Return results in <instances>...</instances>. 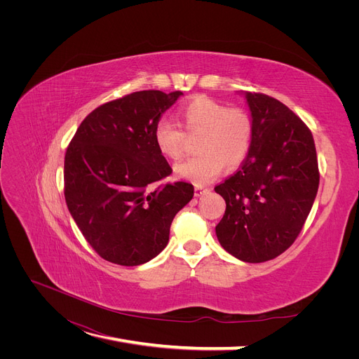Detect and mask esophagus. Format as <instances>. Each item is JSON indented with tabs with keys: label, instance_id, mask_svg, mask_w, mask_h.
<instances>
[{
	"label": "esophagus",
	"instance_id": "esophagus-1",
	"mask_svg": "<svg viewBox=\"0 0 359 359\" xmlns=\"http://www.w3.org/2000/svg\"><path fill=\"white\" fill-rule=\"evenodd\" d=\"M208 192V189H206V187H203V186H195V196H201V195H203V194H206Z\"/></svg>",
	"mask_w": 359,
	"mask_h": 359
}]
</instances>
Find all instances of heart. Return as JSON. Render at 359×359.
Returning <instances> with one entry per match:
<instances>
[{"label":"heart","instance_id":"1","mask_svg":"<svg viewBox=\"0 0 359 359\" xmlns=\"http://www.w3.org/2000/svg\"><path fill=\"white\" fill-rule=\"evenodd\" d=\"M180 125L189 137L199 135L195 151L198 156L177 163L175 172L180 179L198 186L217 179L222 167L240 165L250 153L255 125L246 110L230 109L210 97H196L182 106ZM154 142L168 158H179L186 135L172 121L160 119L154 126Z\"/></svg>","mask_w":359,"mask_h":359}]
</instances>
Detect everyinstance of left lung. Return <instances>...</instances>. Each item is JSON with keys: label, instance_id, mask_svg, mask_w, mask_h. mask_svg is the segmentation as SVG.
<instances>
[{"label": "left lung", "instance_id": "left-lung-1", "mask_svg": "<svg viewBox=\"0 0 359 359\" xmlns=\"http://www.w3.org/2000/svg\"><path fill=\"white\" fill-rule=\"evenodd\" d=\"M244 96L255 125L253 142L243 165L215 186L227 205L215 233L230 255L260 263L295 241L311 211L320 175L307 125L266 94Z\"/></svg>", "mask_w": 359, "mask_h": 359}]
</instances>
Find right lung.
<instances>
[{"label":"right lung","instance_id":"1","mask_svg":"<svg viewBox=\"0 0 359 359\" xmlns=\"http://www.w3.org/2000/svg\"><path fill=\"white\" fill-rule=\"evenodd\" d=\"M182 91L144 90L107 102L81 122L64 164L68 210L104 260L138 266L168 243L175 215L194 198L172 175L154 142V126Z\"/></svg>","mask_w":359,"mask_h":359}]
</instances>
